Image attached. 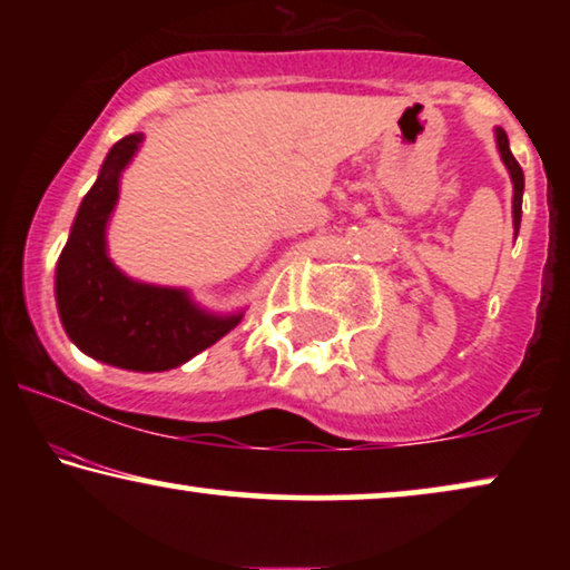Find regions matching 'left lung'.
<instances>
[{"mask_svg": "<svg viewBox=\"0 0 570 570\" xmlns=\"http://www.w3.org/2000/svg\"><path fill=\"white\" fill-rule=\"evenodd\" d=\"M498 135V150H501V158L505 163V168H509V174L513 178V225H517V233H519V225H521V194H524V170H521L519 160L513 158L511 147H509V135H505L503 129H495Z\"/></svg>", "mask_w": 570, "mask_h": 570, "instance_id": "obj_1", "label": "left lung"}]
</instances>
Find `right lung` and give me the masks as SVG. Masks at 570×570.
<instances>
[{"label": "right lung", "mask_w": 570, "mask_h": 570, "mask_svg": "<svg viewBox=\"0 0 570 570\" xmlns=\"http://www.w3.org/2000/svg\"><path fill=\"white\" fill-rule=\"evenodd\" d=\"M142 135H127L108 153L57 267L61 324L77 347L129 371L176 368L215 345L240 316H207L184 291L131 283L106 256V220L119 197V174Z\"/></svg>", "instance_id": "obj_1"}]
</instances>
